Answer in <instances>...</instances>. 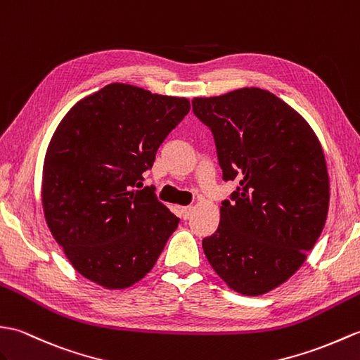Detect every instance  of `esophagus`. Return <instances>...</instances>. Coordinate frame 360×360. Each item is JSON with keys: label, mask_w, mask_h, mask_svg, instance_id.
Returning a JSON list of instances; mask_svg holds the SVG:
<instances>
[{"label": "esophagus", "mask_w": 360, "mask_h": 360, "mask_svg": "<svg viewBox=\"0 0 360 360\" xmlns=\"http://www.w3.org/2000/svg\"><path fill=\"white\" fill-rule=\"evenodd\" d=\"M193 210H194L193 206H181L180 207V215L185 220H188L191 217V214H193Z\"/></svg>", "instance_id": "1"}]
</instances>
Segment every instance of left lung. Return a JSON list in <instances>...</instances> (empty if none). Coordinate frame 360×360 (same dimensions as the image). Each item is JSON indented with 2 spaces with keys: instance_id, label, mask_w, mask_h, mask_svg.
<instances>
[{
  "instance_id": "1",
  "label": "left lung",
  "mask_w": 360,
  "mask_h": 360,
  "mask_svg": "<svg viewBox=\"0 0 360 360\" xmlns=\"http://www.w3.org/2000/svg\"><path fill=\"white\" fill-rule=\"evenodd\" d=\"M193 110L212 132L223 180L238 181L205 255L231 290L265 294L303 265L325 226L322 146L305 118L259 87L194 98Z\"/></svg>"
}]
</instances>
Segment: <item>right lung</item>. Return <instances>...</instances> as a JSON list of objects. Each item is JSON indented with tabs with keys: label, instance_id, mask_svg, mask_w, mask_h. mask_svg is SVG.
Masks as SVG:
<instances>
[{
	"label": "right lung",
	"instance_id": "add662e5",
	"mask_svg": "<svg viewBox=\"0 0 360 360\" xmlns=\"http://www.w3.org/2000/svg\"><path fill=\"white\" fill-rule=\"evenodd\" d=\"M189 101L112 83L61 120L43 167L51 233L79 274L109 290L141 281L180 219L158 202L143 172L189 112Z\"/></svg>",
	"mask_w": 360,
	"mask_h": 360
}]
</instances>
